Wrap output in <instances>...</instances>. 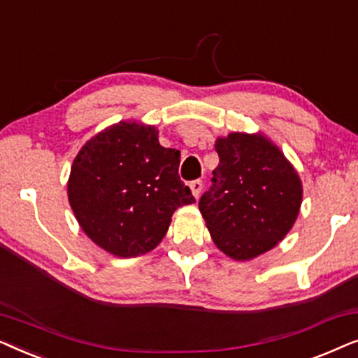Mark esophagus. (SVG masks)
<instances>
[{
	"mask_svg": "<svg viewBox=\"0 0 358 358\" xmlns=\"http://www.w3.org/2000/svg\"><path fill=\"white\" fill-rule=\"evenodd\" d=\"M202 187H203V182L200 179L197 180H192V184H190V189H192L194 192V197L199 199L200 194H202Z\"/></svg>",
	"mask_w": 358,
	"mask_h": 358,
	"instance_id": "1",
	"label": "esophagus"
}]
</instances>
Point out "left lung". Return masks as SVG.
<instances>
[{
  "mask_svg": "<svg viewBox=\"0 0 358 358\" xmlns=\"http://www.w3.org/2000/svg\"><path fill=\"white\" fill-rule=\"evenodd\" d=\"M215 150L220 163L199 208L220 251L249 261L290 231L301 205L300 178L262 135L229 134Z\"/></svg>",
  "mask_w": 358,
  "mask_h": 358,
  "instance_id": "1",
  "label": "left lung"
}]
</instances>
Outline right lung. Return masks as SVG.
<instances>
[{"mask_svg": "<svg viewBox=\"0 0 358 358\" xmlns=\"http://www.w3.org/2000/svg\"><path fill=\"white\" fill-rule=\"evenodd\" d=\"M179 163V150L161 146L155 127L120 122L101 131L76 155L68 180L83 231L119 257L155 249L174 210L195 202Z\"/></svg>", "mask_w": 358, "mask_h": 358, "instance_id": "right-lung-1", "label": "right lung"}]
</instances>
